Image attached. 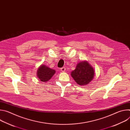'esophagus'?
I'll use <instances>...</instances> for the list:
<instances>
[{
	"label": "esophagus",
	"mask_w": 130,
	"mask_h": 130,
	"mask_svg": "<svg viewBox=\"0 0 130 130\" xmlns=\"http://www.w3.org/2000/svg\"><path fill=\"white\" fill-rule=\"evenodd\" d=\"M60 70H61V71H62V72H65V70H66V68H65V67H63L61 68Z\"/></svg>",
	"instance_id": "34e87169"
}]
</instances>
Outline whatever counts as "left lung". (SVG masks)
Listing matches in <instances>:
<instances>
[{
    "mask_svg": "<svg viewBox=\"0 0 130 130\" xmlns=\"http://www.w3.org/2000/svg\"><path fill=\"white\" fill-rule=\"evenodd\" d=\"M94 70L87 61H81L71 72V76L80 85L88 84L94 77Z\"/></svg>",
    "mask_w": 130,
    "mask_h": 130,
    "instance_id": "1",
    "label": "left lung"
}]
</instances>
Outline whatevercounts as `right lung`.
Returning <instances> with one entry per match:
<instances>
[{
	"mask_svg": "<svg viewBox=\"0 0 130 130\" xmlns=\"http://www.w3.org/2000/svg\"><path fill=\"white\" fill-rule=\"evenodd\" d=\"M55 73V70L51 69L45 65H42L37 70V77L41 81L46 82L50 80Z\"/></svg>",
	"mask_w": 130,
	"mask_h": 130,
	"instance_id": "right-lung-1",
	"label": "right lung"
}]
</instances>
